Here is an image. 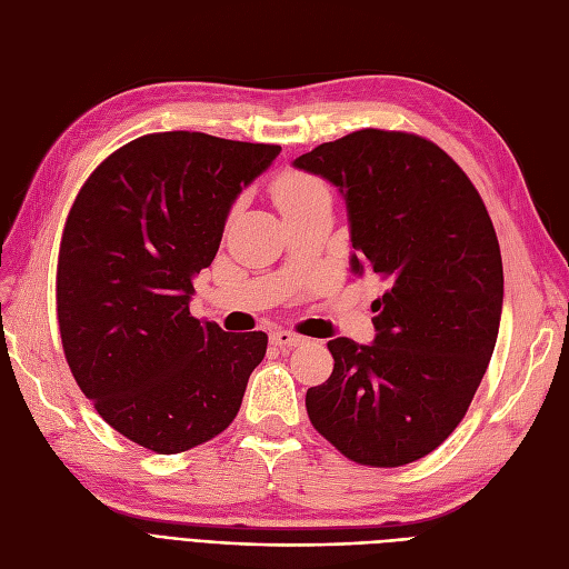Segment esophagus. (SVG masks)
<instances>
[{
  "instance_id": "1",
  "label": "esophagus",
  "mask_w": 569,
  "mask_h": 569,
  "mask_svg": "<svg viewBox=\"0 0 569 569\" xmlns=\"http://www.w3.org/2000/svg\"><path fill=\"white\" fill-rule=\"evenodd\" d=\"M270 341L274 343V347H301L306 339L301 335L289 332V330H274V332H270Z\"/></svg>"
}]
</instances>
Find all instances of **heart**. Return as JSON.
Listing matches in <instances>:
<instances>
[{
    "instance_id": "b5f03b06",
    "label": "heart",
    "mask_w": 569,
    "mask_h": 569,
    "mask_svg": "<svg viewBox=\"0 0 569 569\" xmlns=\"http://www.w3.org/2000/svg\"><path fill=\"white\" fill-rule=\"evenodd\" d=\"M272 197L282 216L303 209V206H311L316 201L330 199L327 194V187L308 173H299V170H287L272 184Z\"/></svg>"
}]
</instances>
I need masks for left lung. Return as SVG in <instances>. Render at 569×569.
Wrapping results in <instances>:
<instances>
[{
	"mask_svg": "<svg viewBox=\"0 0 569 569\" xmlns=\"http://www.w3.org/2000/svg\"><path fill=\"white\" fill-rule=\"evenodd\" d=\"M347 203L351 272L387 282L375 339L327 341L335 370L306 410L337 449L372 468L432 453L485 377L503 311L501 249L460 166L418 134L358 130L295 159Z\"/></svg>",
	"mask_w": 569,
	"mask_h": 569,
	"instance_id": "8db88e82",
	"label": "left lung"
}]
</instances>
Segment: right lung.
I'll return each instance as SVG.
<instances>
[{"label": "right lung", "mask_w": 569, "mask_h": 569, "mask_svg": "<svg viewBox=\"0 0 569 569\" xmlns=\"http://www.w3.org/2000/svg\"><path fill=\"white\" fill-rule=\"evenodd\" d=\"M282 147L157 132L113 151L68 213L57 313L78 387L116 432L163 456L226 429L268 347L189 316L232 203Z\"/></svg>", "instance_id": "add662e5"}]
</instances>
